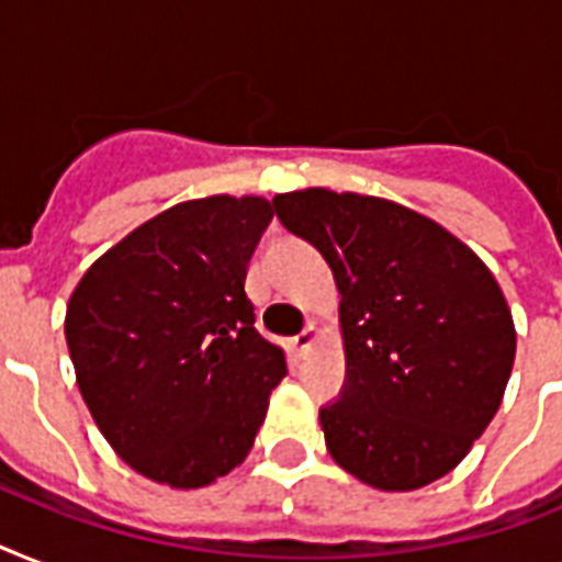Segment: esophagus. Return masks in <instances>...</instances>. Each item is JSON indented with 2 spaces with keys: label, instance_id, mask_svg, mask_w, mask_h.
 Masks as SVG:
<instances>
[{
  "label": "esophagus",
  "instance_id": "obj_1",
  "mask_svg": "<svg viewBox=\"0 0 562 562\" xmlns=\"http://www.w3.org/2000/svg\"><path fill=\"white\" fill-rule=\"evenodd\" d=\"M315 341H317V329L315 326H306V329L294 338V350H297V356H306V352L315 347Z\"/></svg>",
  "mask_w": 562,
  "mask_h": 562
}]
</instances>
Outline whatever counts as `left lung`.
Listing matches in <instances>:
<instances>
[{"mask_svg":"<svg viewBox=\"0 0 562 562\" xmlns=\"http://www.w3.org/2000/svg\"><path fill=\"white\" fill-rule=\"evenodd\" d=\"M282 227L324 256L341 291L347 379L321 408L326 449L375 490L443 479L484 435L516 356L487 265L426 215L382 198H273Z\"/></svg>","mask_w":562,"mask_h":562,"instance_id":"1","label":"left lung"}]
</instances>
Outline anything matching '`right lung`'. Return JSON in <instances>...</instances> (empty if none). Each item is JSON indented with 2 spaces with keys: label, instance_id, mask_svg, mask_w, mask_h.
I'll use <instances>...</instances> for the list:
<instances>
[{
  "label": "right lung",
  "instance_id": "1",
  "mask_svg": "<svg viewBox=\"0 0 562 562\" xmlns=\"http://www.w3.org/2000/svg\"><path fill=\"white\" fill-rule=\"evenodd\" d=\"M273 210L212 194L145 221L90 265L66 344L95 426L127 467L178 490L245 461L285 352L256 333L247 262Z\"/></svg>",
  "mask_w": 562,
  "mask_h": 562
}]
</instances>
